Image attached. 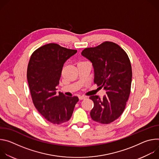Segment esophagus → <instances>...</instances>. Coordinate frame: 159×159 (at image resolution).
<instances>
[{
	"instance_id": "esophagus-1",
	"label": "esophagus",
	"mask_w": 159,
	"mask_h": 159,
	"mask_svg": "<svg viewBox=\"0 0 159 159\" xmlns=\"http://www.w3.org/2000/svg\"><path fill=\"white\" fill-rule=\"evenodd\" d=\"M85 98H87V97L85 96H79V99L80 100H82V99H85Z\"/></svg>"
}]
</instances>
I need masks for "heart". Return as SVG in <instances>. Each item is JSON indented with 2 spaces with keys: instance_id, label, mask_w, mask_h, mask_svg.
I'll list each match as a JSON object with an SVG mask.
<instances>
[{
  "instance_id": "heart-1",
  "label": "heart",
  "mask_w": 159,
  "mask_h": 159,
  "mask_svg": "<svg viewBox=\"0 0 159 159\" xmlns=\"http://www.w3.org/2000/svg\"><path fill=\"white\" fill-rule=\"evenodd\" d=\"M83 62H85V61H83Z\"/></svg>"
}]
</instances>
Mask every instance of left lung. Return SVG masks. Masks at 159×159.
<instances>
[{
    "mask_svg": "<svg viewBox=\"0 0 159 159\" xmlns=\"http://www.w3.org/2000/svg\"><path fill=\"white\" fill-rule=\"evenodd\" d=\"M81 55L92 63L94 82L104 87L106 95L89 98L94 102L91 118L102 124L117 120L128 99L132 79L131 66L126 53L117 44L106 41L94 48H85Z\"/></svg>",
    "mask_w": 159,
    "mask_h": 159,
    "instance_id": "obj_1",
    "label": "left lung"
}]
</instances>
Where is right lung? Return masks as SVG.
I'll return each instance as SVG.
<instances>
[{
    "instance_id": "right-lung-1",
    "label": "right lung",
    "mask_w": 159,
    "mask_h": 159,
    "mask_svg": "<svg viewBox=\"0 0 159 159\" xmlns=\"http://www.w3.org/2000/svg\"><path fill=\"white\" fill-rule=\"evenodd\" d=\"M55 43L45 44L32 54L27 79L33 104L40 114L53 124H61L71 118L79 98L57 92L65 61L77 53Z\"/></svg>"
}]
</instances>
